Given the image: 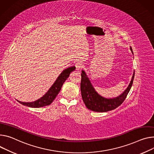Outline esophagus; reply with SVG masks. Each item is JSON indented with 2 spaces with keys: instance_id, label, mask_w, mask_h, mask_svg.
<instances>
[{
  "instance_id": "obj_1",
  "label": "esophagus",
  "mask_w": 154,
  "mask_h": 154,
  "mask_svg": "<svg viewBox=\"0 0 154 154\" xmlns=\"http://www.w3.org/2000/svg\"><path fill=\"white\" fill-rule=\"evenodd\" d=\"M75 66L76 67V70H77V71H79V70L82 69L83 67V64L80 63V62H77L76 63V64H75Z\"/></svg>"
}]
</instances>
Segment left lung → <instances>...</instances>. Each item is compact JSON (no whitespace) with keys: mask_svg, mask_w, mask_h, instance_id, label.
Here are the masks:
<instances>
[{"mask_svg":"<svg viewBox=\"0 0 154 154\" xmlns=\"http://www.w3.org/2000/svg\"><path fill=\"white\" fill-rule=\"evenodd\" d=\"M130 50L133 54L131 47H130ZM81 76L82 80L80 83V90L82 100L86 107L92 111L104 112L114 110L123 103L133 85L134 72L127 88L118 97L109 99L101 96L96 91L86 73L83 70Z\"/></svg>","mask_w":154,"mask_h":154,"instance_id":"1","label":"left lung"}]
</instances>
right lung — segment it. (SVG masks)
I'll use <instances>...</instances> for the list:
<instances>
[{
	"instance_id": "add662e5",
	"label": "right lung",
	"mask_w": 154,
	"mask_h": 154,
	"mask_svg": "<svg viewBox=\"0 0 154 154\" xmlns=\"http://www.w3.org/2000/svg\"><path fill=\"white\" fill-rule=\"evenodd\" d=\"M75 69V67L72 66L64 70L61 72V74L59 75V77L57 78V80L54 82L53 85L48 90V91L45 94V95L40 97L38 100L31 103H24L18 100L17 101L20 104L30 107L38 108L50 105L53 101V100L55 99V97H57V96L60 91L64 82L69 77L70 74L73 72Z\"/></svg>"
}]
</instances>
